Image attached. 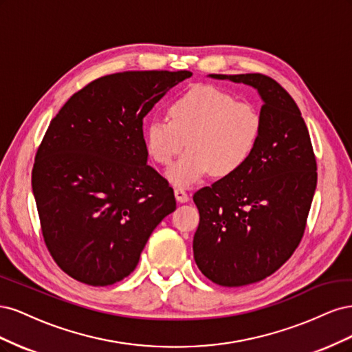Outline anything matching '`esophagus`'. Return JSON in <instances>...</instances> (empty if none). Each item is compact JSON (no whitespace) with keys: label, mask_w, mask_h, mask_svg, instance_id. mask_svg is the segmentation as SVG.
<instances>
[{"label":"esophagus","mask_w":352,"mask_h":352,"mask_svg":"<svg viewBox=\"0 0 352 352\" xmlns=\"http://www.w3.org/2000/svg\"><path fill=\"white\" fill-rule=\"evenodd\" d=\"M175 197L179 202H186L189 199V195L186 194V190L182 188H176L175 189Z\"/></svg>","instance_id":"1"}]
</instances>
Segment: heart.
I'll use <instances>...</instances> for the list:
<instances>
[{"label": "heart", "mask_w": 352, "mask_h": 352, "mask_svg": "<svg viewBox=\"0 0 352 352\" xmlns=\"http://www.w3.org/2000/svg\"><path fill=\"white\" fill-rule=\"evenodd\" d=\"M167 120H153L145 129L146 153L157 164L168 166L167 179L190 186L211 173L229 177L250 162L261 133V116L250 101L208 85H197L168 104Z\"/></svg>", "instance_id": "1"}]
</instances>
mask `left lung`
Here are the masks:
<instances>
[{
    "instance_id": "left-lung-1",
    "label": "left lung",
    "mask_w": 352,
    "mask_h": 352,
    "mask_svg": "<svg viewBox=\"0 0 352 352\" xmlns=\"http://www.w3.org/2000/svg\"><path fill=\"white\" fill-rule=\"evenodd\" d=\"M210 78L250 85L263 100L261 133L250 162L194 194L198 269L220 286H243L273 274L300 245L317 164L301 111L278 82L261 73Z\"/></svg>"
}]
</instances>
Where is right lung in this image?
Returning <instances> with one entry per match:
<instances>
[{"label": "right lung", "mask_w": 352, "mask_h": 352, "mask_svg": "<svg viewBox=\"0 0 352 352\" xmlns=\"http://www.w3.org/2000/svg\"><path fill=\"white\" fill-rule=\"evenodd\" d=\"M188 70L123 72L73 94L35 157L32 190L51 257L70 278L107 286L129 276L173 189L146 164L144 117Z\"/></svg>", "instance_id": "obj_1"}]
</instances>
